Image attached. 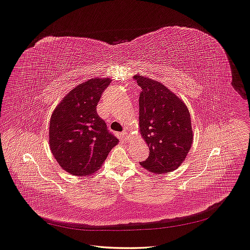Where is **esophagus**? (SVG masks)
Returning a JSON list of instances; mask_svg holds the SVG:
<instances>
[{
  "label": "esophagus",
  "instance_id": "34e87169",
  "mask_svg": "<svg viewBox=\"0 0 250 250\" xmlns=\"http://www.w3.org/2000/svg\"><path fill=\"white\" fill-rule=\"evenodd\" d=\"M122 137L125 139V140H128L129 139V137H130V132L129 130L127 129V128H125L124 132L122 133Z\"/></svg>",
  "mask_w": 250,
  "mask_h": 250
}]
</instances>
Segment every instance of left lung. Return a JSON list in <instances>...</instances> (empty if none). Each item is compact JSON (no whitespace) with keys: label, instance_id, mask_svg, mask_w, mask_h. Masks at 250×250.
I'll return each mask as SVG.
<instances>
[{"label":"left lung","instance_id":"left-lung-1","mask_svg":"<svg viewBox=\"0 0 250 250\" xmlns=\"http://www.w3.org/2000/svg\"><path fill=\"white\" fill-rule=\"evenodd\" d=\"M133 78L142 88L139 130L150 150L140 164L152 173L171 172L186 160L192 144L188 108L162 83L138 74Z\"/></svg>","mask_w":250,"mask_h":250}]
</instances>
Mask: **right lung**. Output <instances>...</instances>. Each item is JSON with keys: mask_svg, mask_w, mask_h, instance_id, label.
Here are the masks:
<instances>
[{"mask_svg": "<svg viewBox=\"0 0 250 250\" xmlns=\"http://www.w3.org/2000/svg\"><path fill=\"white\" fill-rule=\"evenodd\" d=\"M109 78H93L72 89L57 105L49 122V147L60 166L72 175L98 171L118 140L96 111Z\"/></svg>", "mask_w": 250, "mask_h": 250, "instance_id": "add662e5", "label": "right lung"}]
</instances>
